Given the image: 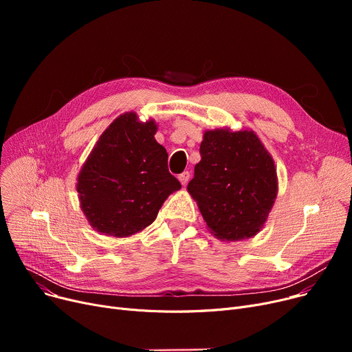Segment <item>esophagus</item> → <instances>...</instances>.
I'll use <instances>...</instances> for the list:
<instances>
[{
	"label": "esophagus",
	"instance_id": "obj_1",
	"mask_svg": "<svg viewBox=\"0 0 352 352\" xmlns=\"http://www.w3.org/2000/svg\"><path fill=\"white\" fill-rule=\"evenodd\" d=\"M190 177H191V175H190V173H188V171H184L182 174H179V177H178V178H179V181H181L182 186H186V184L190 181Z\"/></svg>",
	"mask_w": 352,
	"mask_h": 352
}]
</instances>
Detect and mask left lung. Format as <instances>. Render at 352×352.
Returning <instances> with one entry per match:
<instances>
[{"mask_svg": "<svg viewBox=\"0 0 352 352\" xmlns=\"http://www.w3.org/2000/svg\"><path fill=\"white\" fill-rule=\"evenodd\" d=\"M188 192L208 231L221 241H241L264 228L278 194L275 164L252 129H207Z\"/></svg>", "mask_w": 352, "mask_h": 352, "instance_id": "1", "label": "left lung"}]
</instances>
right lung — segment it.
Wrapping results in <instances>:
<instances>
[{
	"mask_svg": "<svg viewBox=\"0 0 352 352\" xmlns=\"http://www.w3.org/2000/svg\"><path fill=\"white\" fill-rule=\"evenodd\" d=\"M154 120L133 111L101 134L77 178L80 207L89 226L111 236L134 235L158 215L164 201L181 188L168 171V154L154 138Z\"/></svg>",
	"mask_w": 352,
	"mask_h": 352,
	"instance_id": "right-lung-1",
	"label": "right lung"
}]
</instances>
